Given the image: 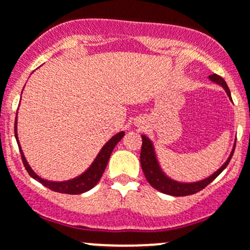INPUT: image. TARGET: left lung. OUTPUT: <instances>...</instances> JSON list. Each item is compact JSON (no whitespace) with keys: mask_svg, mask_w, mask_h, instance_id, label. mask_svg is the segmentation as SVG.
Returning a JSON list of instances; mask_svg holds the SVG:
<instances>
[{"mask_svg":"<svg viewBox=\"0 0 250 250\" xmlns=\"http://www.w3.org/2000/svg\"><path fill=\"white\" fill-rule=\"evenodd\" d=\"M209 80L211 82L216 83V84L221 85V87L225 89L226 94L228 97L231 99V93L230 89H229L228 84H226L225 80L223 77L218 76L216 74H213L209 76ZM141 139H143V146H141V152H140V163H141V168H143V172L145 174L146 180L148 181L151 186L156 190H158L160 192L166 193V195H170V196H188V195H193V193L198 192V191L203 190L207 185L211 183L216 176L219 175L230 163L231 158H232L233 151H234V146L233 145L232 151H231L230 156L226 160V162L216 170L215 173H213L211 175H209L208 178L203 179V180L200 181H193V183H180V181H176L174 179L169 178L161 168L160 163H158L157 157H156V152H155V147H153L152 141L148 139L146 135H141Z\"/></svg>","mask_w":250,"mask_h":250,"instance_id":"1","label":"left lung"}]
</instances>
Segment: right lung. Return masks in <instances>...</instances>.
Returning <instances> with one entry per match:
<instances>
[{
  "instance_id": "add662e5",
  "label": "right lung",
  "mask_w": 250,
  "mask_h": 250,
  "mask_svg": "<svg viewBox=\"0 0 250 250\" xmlns=\"http://www.w3.org/2000/svg\"><path fill=\"white\" fill-rule=\"evenodd\" d=\"M14 134H16V139H17L18 146H19L20 155H21L22 165H24L25 169L27 170V173L30 174V176L34 178L35 180L40 181L42 185H44L46 188H50L52 191H55V192H60V193H67V195H80V193L87 192V191H89L90 188H93L98 183H99L100 178H102L103 173H104L105 168H106L107 162H109L111 152H112V150L115 148V146L117 145L118 141L125 137V132H120L116 135H113V137L111 138V139L107 141L104 146H103L100 152L98 153V156L95 157V160L93 161L92 165L88 167V169L85 170V172H83L81 175L65 181H50V180H46V179H42L41 176L37 175V174L32 170V168L30 167L29 163H27L26 158H25L24 156V152H22L21 147H20L19 140H18L17 118H16V125H14Z\"/></svg>"
}]
</instances>
